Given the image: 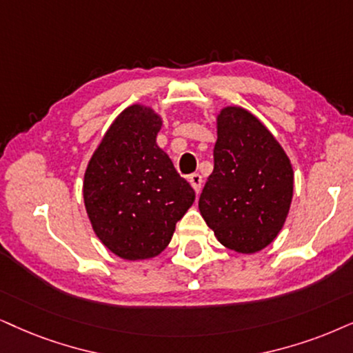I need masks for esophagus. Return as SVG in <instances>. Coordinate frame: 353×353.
I'll use <instances>...</instances> for the list:
<instances>
[{"instance_id": "1", "label": "esophagus", "mask_w": 353, "mask_h": 353, "mask_svg": "<svg viewBox=\"0 0 353 353\" xmlns=\"http://www.w3.org/2000/svg\"><path fill=\"white\" fill-rule=\"evenodd\" d=\"M189 182H190V185L194 187V190H195V194H200V190H202V176H200V174H192V176H189Z\"/></svg>"}]
</instances>
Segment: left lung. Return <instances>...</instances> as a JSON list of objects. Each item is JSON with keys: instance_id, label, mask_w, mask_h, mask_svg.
<instances>
[{"instance_id": "left-lung-1", "label": "left lung", "mask_w": 353, "mask_h": 353, "mask_svg": "<svg viewBox=\"0 0 353 353\" xmlns=\"http://www.w3.org/2000/svg\"><path fill=\"white\" fill-rule=\"evenodd\" d=\"M213 161L199 200L200 215L225 248L262 251L287 221L293 199L290 158L256 115L226 105L216 114Z\"/></svg>"}]
</instances>
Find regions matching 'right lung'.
<instances>
[{
  "instance_id": "1",
  "label": "right lung",
  "mask_w": 353,
  "mask_h": 353,
  "mask_svg": "<svg viewBox=\"0 0 353 353\" xmlns=\"http://www.w3.org/2000/svg\"><path fill=\"white\" fill-rule=\"evenodd\" d=\"M161 127L153 107H127L107 128L84 172L83 199L92 230L125 261L159 256L195 200L194 189L156 143Z\"/></svg>"
}]
</instances>
